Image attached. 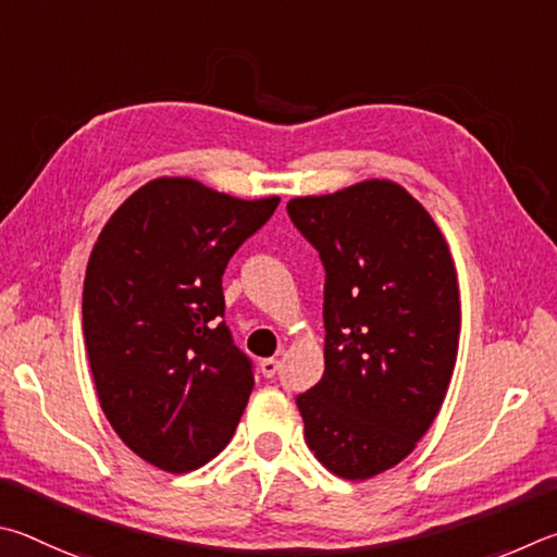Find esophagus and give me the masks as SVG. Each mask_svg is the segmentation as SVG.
<instances>
[{
	"label": "esophagus",
	"mask_w": 557,
	"mask_h": 557,
	"mask_svg": "<svg viewBox=\"0 0 557 557\" xmlns=\"http://www.w3.org/2000/svg\"><path fill=\"white\" fill-rule=\"evenodd\" d=\"M259 367H261V374L267 376V379H271L273 374L278 372V359H273V357H269V359H261Z\"/></svg>",
	"instance_id": "obj_1"
}]
</instances>
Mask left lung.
<instances>
[{
  "label": "left lung",
  "mask_w": 557,
  "mask_h": 557,
  "mask_svg": "<svg viewBox=\"0 0 557 557\" xmlns=\"http://www.w3.org/2000/svg\"><path fill=\"white\" fill-rule=\"evenodd\" d=\"M286 210L325 267V372L296 396L306 441L330 472L367 480L411 455L450 386L460 339L450 251L392 181Z\"/></svg>",
  "instance_id": "left-lung-1"
}]
</instances>
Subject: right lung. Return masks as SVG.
I'll return each mask as SVG.
<instances>
[{"mask_svg":"<svg viewBox=\"0 0 557 557\" xmlns=\"http://www.w3.org/2000/svg\"><path fill=\"white\" fill-rule=\"evenodd\" d=\"M276 208L156 178L95 242L83 333L97 396L124 445L159 470L210 462L247 408L253 364L222 320V273Z\"/></svg>","mask_w":557,"mask_h":557,"instance_id":"add662e5","label":"right lung"}]
</instances>
